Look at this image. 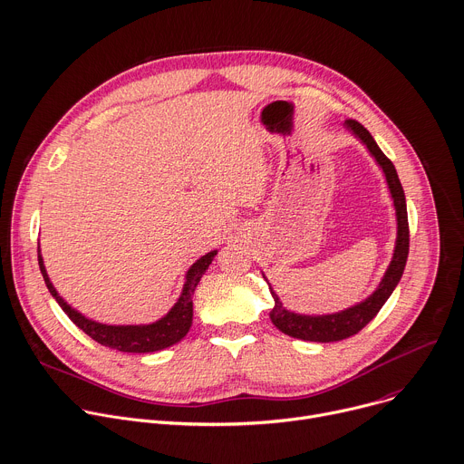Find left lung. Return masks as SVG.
Instances as JSON below:
<instances>
[{
  "instance_id": "1",
  "label": "left lung",
  "mask_w": 464,
  "mask_h": 464,
  "mask_svg": "<svg viewBox=\"0 0 464 464\" xmlns=\"http://www.w3.org/2000/svg\"><path fill=\"white\" fill-rule=\"evenodd\" d=\"M344 129L350 130L357 140H362V143L369 149V152L372 154L374 160L378 162V166L382 168V171L385 175V180H387V186H389V191L392 197V204H394V212H396L394 252H392L391 264H389L382 282L374 289V293L371 296H367L365 300L357 302L337 314L304 315V314L287 310L264 275L266 282L269 284L271 295L275 298V307L269 314L273 324L285 335H291V337L302 339V341L334 343V341H343L346 337H352L359 330H363L378 315L382 305L387 302V298L392 295L394 287L398 285V282L403 275V269H405L407 254H409V223H407L405 195H403V188L400 184V179H398V173H396L392 162L382 152V149L378 147V143L374 141L371 132L362 123L355 120H346Z\"/></svg>"
}]
</instances>
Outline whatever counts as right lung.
<instances>
[{"label":"right lung","instance_id":"add662e5","mask_svg":"<svg viewBox=\"0 0 464 464\" xmlns=\"http://www.w3.org/2000/svg\"><path fill=\"white\" fill-rule=\"evenodd\" d=\"M218 250H212L208 254L200 256V258L188 269L186 278H184V285H182V293L179 296V300L175 302V305L171 310L159 321H154L150 324H102V323H95L88 317H84L82 314H79L77 310L59 295V291L51 284L42 254H40V245H38V266H40V273L44 276V282L59 305L63 307V312L72 319V323L75 326H79L86 335H90L93 341H97L102 346H109L120 352H132V353H147V352H159L164 350L175 343H179L191 328V321H193V293L197 284L200 282L202 275L206 273V269L210 267L212 260L216 258Z\"/></svg>","mask_w":464,"mask_h":464}]
</instances>
